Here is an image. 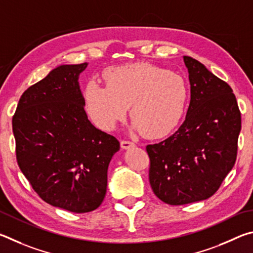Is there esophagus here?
Returning a JSON list of instances; mask_svg holds the SVG:
<instances>
[{
  "label": "esophagus",
  "instance_id": "34e87169",
  "mask_svg": "<svg viewBox=\"0 0 253 253\" xmlns=\"http://www.w3.org/2000/svg\"><path fill=\"white\" fill-rule=\"evenodd\" d=\"M134 147V143L131 142V141H126V140H122L121 141V148L122 149H130V148H133Z\"/></svg>",
  "mask_w": 253,
  "mask_h": 253
}]
</instances>
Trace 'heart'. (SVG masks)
<instances>
[{
	"label": "heart",
	"mask_w": 253,
	"mask_h": 253,
	"mask_svg": "<svg viewBox=\"0 0 253 253\" xmlns=\"http://www.w3.org/2000/svg\"><path fill=\"white\" fill-rule=\"evenodd\" d=\"M103 78L105 86L91 81L84 92L87 113L101 129H113L126 117L127 106L133 129L150 139L171 133L182 120L189 86L181 75L135 63L106 70Z\"/></svg>",
	"instance_id": "obj_1"
}]
</instances>
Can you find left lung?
Segmentation results:
<instances>
[{"instance_id":"8db88e82","label":"left lung","mask_w":253,"mask_h":253,"mask_svg":"<svg viewBox=\"0 0 253 253\" xmlns=\"http://www.w3.org/2000/svg\"><path fill=\"white\" fill-rule=\"evenodd\" d=\"M189 109L182 126L160 143L149 144V180L156 196L171 206L210 198L237 159L241 113L228 83L191 56Z\"/></svg>"}]
</instances>
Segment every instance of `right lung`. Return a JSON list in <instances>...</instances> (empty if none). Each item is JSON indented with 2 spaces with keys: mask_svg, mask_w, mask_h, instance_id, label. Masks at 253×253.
<instances>
[{
  "mask_svg": "<svg viewBox=\"0 0 253 253\" xmlns=\"http://www.w3.org/2000/svg\"><path fill=\"white\" fill-rule=\"evenodd\" d=\"M86 66L53 69L22 94L12 120L22 173L42 200L75 213L100 207L110 161L120 150L113 135L87 119L79 84Z\"/></svg>",
  "mask_w": 253,
  "mask_h": 253,
  "instance_id": "obj_1",
  "label": "right lung"
}]
</instances>
